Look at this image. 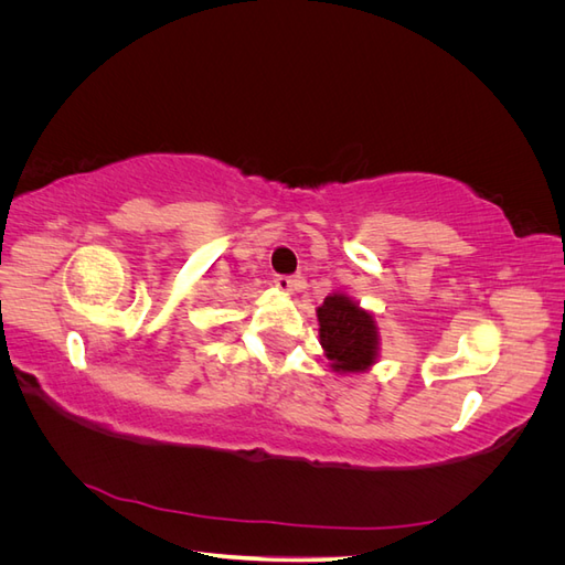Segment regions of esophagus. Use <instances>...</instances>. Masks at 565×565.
Wrapping results in <instances>:
<instances>
[{
  "label": "esophagus",
  "instance_id": "34e87169",
  "mask_svg": "<svg viewBox=\"0 0 565 565\" xmlns=\"http://www.w3.org/2000/svg\"><path fill=\"white\" fill-rule=\"evenodd\" d=\"M273 285H276L278 289H282V292H289V289H297L303 285L301 278H292V276H276L273 278Z\"/></svg>",
  "mask_w": 565,
  "mask_h": 565
}]
</instances>
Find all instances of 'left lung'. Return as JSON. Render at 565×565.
Segmentation results:
<instances>
[{"mask_svg": "<svg viewBox=\"0 0 565 565\" xmlns=\"http://www.w3.org/2000/svg\"><path fill=\"white\" fill-rule=\"evenodd\" d=\"M320 344L337 372H363L377 358V324L344 295H332L318 309Z\"/></svg>", "mask_w": 565, "mask_h": 565, "instance_id": "left-lung-1", "label": "left lung"}]
</instances>
